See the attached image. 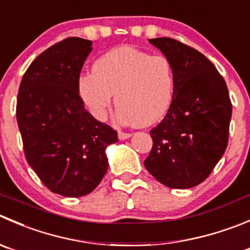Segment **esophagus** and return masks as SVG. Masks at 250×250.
<instances>
[{
  "label": "esophagus",
  "instance_id": "34e87169",
  "mask_svg": "<svg viewBox=\"0 0 250 250\" xmlns=\"http://www.w3.org/2000/svg\"><path fill=\"white\" fill-rule=\"evenodd\" d=\"M129 137H132V133L122 132V130H120V132H118V138H120V140L128 139V138H129Z\"/></svg>",
  "mask_w": 250,
  "mask_h": 250
}]
</instances>
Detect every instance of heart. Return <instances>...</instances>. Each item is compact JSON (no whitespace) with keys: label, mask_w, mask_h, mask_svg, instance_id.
Instances as JSON below:
<instances>
[{"label":"heart","mask_w":250,"mask_h":250,"mask_svg":"<svg viewBox=\"0 0 250 250\" xmlns=\"http://www.w3.org/2000/svg\"><path fill=\"white\" fill-rule=\"evenodd\" d=\"M176 88L171 61L123 46L95 61L93 73L79 81V93L95 117L105 118L112 95L118 117L125 123L150 125L171 106Z\"/></svg>","instance_id":"1"}]
</instances>
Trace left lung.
<instances>
[{"label": "left lung", "instance_id": "8db88e82", "mask_svg": "<svg viewBox=\"0 0 250 250\" xmlns=\"http://www.w3.org/2000/svg\"><path fill=\"white\" fill-rule=\"evenodd\" d=\"M171 61L176 88L164 120L150 130L144 165L165 186L186 189L209 177L229 143L232 103L226 82L195 48L171 38L149 39Z\"/></svg>", "mask_w": 250, "mask_h": 250}]
</instances>
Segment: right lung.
<instances>
[{"label": "right lung", "mask_w": 250, "mask_h": 250, "mask_svg": "<svg viewBox=\"0 0 250 250\" xmlns=\"http://www.w3.org/2000/svg\"><path fill=\"white\" fill-rule=\"evenodd\" d=\"M91 41L67 38L38 56L21 78L17 122L25 159L48 189L63 197L93 192L107 171L117 130L94 118L79 95Z\"/></svg>", "instance_id": "right-lung-1"}]
</instances>
